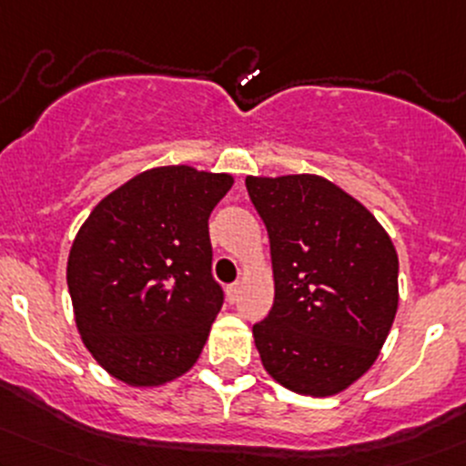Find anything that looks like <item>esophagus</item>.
Segmentation results:
<instances>
[{
	"label": "esophagus",
	"instance_id": "34e87169",
	"mask_svg": "<svg viewBox=\"0 0 466 466\" xmlns=\"http://www.w3.org/2000/svg\"><path fill=\"white\" fill-rule=\"evenodd\" d=\"M225 294H228V300H229V303H237L238 294H241V283H232V285H228V289H225Z\"/></svg>",
	"mask_w": 466,
	"mask_h": 466
}]
</instances>
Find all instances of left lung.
I'll list each match as a JSON object with an SVG mask.
<instances>
[{
	"label": "left lung",
	"instance_id": "obj_1",
	"mask_svg": "<svg viewBox=\"0 0 466 466\" xmlns=\"http://www.w3.org/2000/svg\"><path fill=\"white\" fill-rule=\"evenodd\" d=\"M269 237L274 305L254 325L265 371L303 396L345 391L398 311V254L374 214L319 175L248 177Z\"/></svg>",
	"mask_w": 466,
	"mask_h": 466
}]
</instances>
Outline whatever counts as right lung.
Masks as SVG:
<instances>
[{
	"mask_svg": "<svg viewBox=\"0 0 466 466\" xmlns=\"http://www.w3.org/2000/svg\"><path fill=\"white\" fill-rule=\"evenodd\" d=\"M234 177L161 166L101 198L68 254L70 300L92 358L130 387H158L201 356L223 291L208 218Z\"/></svg>",
	"mask_w": 466,
	"mask_h": 466,
	"instance_id": "1",
	"label": "right lung"
}]
</instances>
